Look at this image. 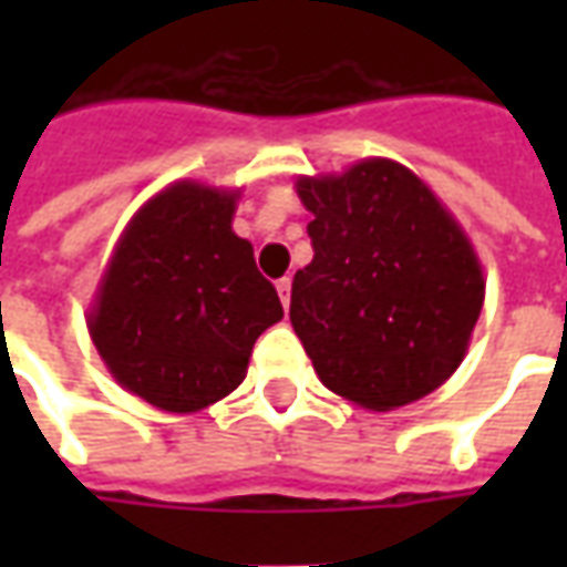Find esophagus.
Segmentation results:
<instances>
[{"mask_svg": "<svg viewBox=\"0 0 567 567\" xmlns=\"http://www.w3.org/2000/svg\"><path fill=\"white\" fill-rule=\"evenodd\" d=\"M276 291H279V300H282V307H291V279H279L276 282Z\"/></svg>", "mask_w": 567, "mask_h": 567, "instance_id": "esophagus-1", "label": "esophagus"}]
</instances>
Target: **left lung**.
Returning a JSON list of instances; mask_svg holds the SVG:
<instances>
[{
  "label": "left lung",
  "instance_id": "8db88e82",
  "mask_svg": "<svg viewBox=\"0 0 567 567\" xmlns=\"http://www.w3.org/2000/svg\"><path fill=\"white\" fill-rule=\"evenodd\" d=\"M309 267L291 324L319 380L364 410L413 404L462 364L483 309V270L431 187L385 157L300 178Z\"/></svg>",
  "mask_w": 567,
  "mask_h": 567
}]
</instances>
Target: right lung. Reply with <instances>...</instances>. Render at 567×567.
Segmentation results:
<instances>
[{
	"label": "right lung",
	"mask_w": 567,
	"mask_h": 567,
	"mask_svg": "<svg viewBox=\"0 0 567 567\" xmlns=\"http://www.w3.org/2000/svg\"><path fill=\"white\" fill-rule=\"evenodd\" d=\"M236 194L178 182L142 206L93 303V346L127 392L197 413L246 380L251 346L282 319L272 282L234 234Z\"/></svg>",
	"instance_id": "add662e5"
}]
</instances>
